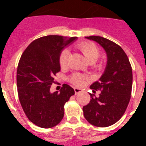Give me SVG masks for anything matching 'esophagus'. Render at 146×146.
<instances>
[{
	"label": "esophagus",
	"instance_id": "34e87169",
	"mask_svg": "<svg viewBox=\"0 0 146 146\" xmlns=\"http://www.w3.org/2000/svg\"><path fill=\"white\" fill-rule=\"evenodd\" d=\"M74 92H75V94L77 95V94H79L80 92H81V90L80 88H74Z\"/></svg>",
	"mask_w": 146,
	"mask_h": 146
}]
</instances>
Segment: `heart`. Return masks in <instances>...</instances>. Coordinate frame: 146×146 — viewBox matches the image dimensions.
Here are the masks:
<instances>
[{"mask_svg":"<svg viewBox=\"0 0 146 146\" xmlns=\"http://www.w3.org/2000/svg\"><path fill=\"white\" fill-rule=\"evenodd\" d=\"M77 48L81 51L84 57L89 62H95L100 54L99 48L92 42H82L77 45ZM69 56V50L64 49L61 51L59 57H58V62L61 67L66 66L67 62V58ZM101 65H96L97 67H100ZM71 81L76 86H82L85 81V77L80 74V73H74L71 77Z\"/></svg>","mask_w":146,"mask_h":146,"instance_id":"heart-1","label":"heart"}]
</instances>
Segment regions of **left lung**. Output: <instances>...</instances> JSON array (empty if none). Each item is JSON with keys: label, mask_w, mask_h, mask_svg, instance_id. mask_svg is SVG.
<instances>
[{"label": "left lung", "mask_w": 146, "mask_h": 146, "mask_svg": "<svg viewBox=\"0 0 146 146\" xmlns=\"http://www.w3.org/2000/svg\"><path fill=\"white\" fill-rule=\"evenodd\" d=\"M85 38L104 48L107 63L99 81L90 87L93 94H90V102L83 107L84 116L92 125L106 127L117 122L128 106L133 80L131 66L124 51L116 43L99 36ZM96 89L101 90L98 97L94 95Z\"/></svg>", "instance_id": "left-lung-1"}]
</instances>
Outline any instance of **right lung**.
Segmentation results:
<instances>
[{
	"label": "right lung",
	"mask_w": 146,
	"mask_h": 146,
	"mask_svg": "<svg viewBox=\"0 0 146 146\" xmlns=\"http://www.w3.org/2000/svg\"><path fill=\"white\" fill-rule=\"evenodd\" d=\"M76 37L49 35L33 40L22 54L17 68L18 95L24 113L35 125L50 128L61 122L64 105L75 94L63 84L59 92H50L54 76L60 71L58 57Z\"/></svg>",
	"instance_id": "add662e5"
}]
</instances>
